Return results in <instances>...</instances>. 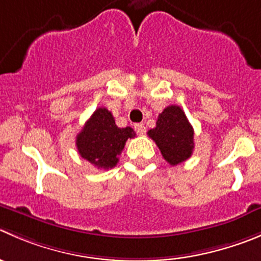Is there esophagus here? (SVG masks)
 Returning <instances> with one entry per match:
<instances>
[{
    "label": "esophagus",
    "mask_w": 261,
    "mask_h": 261,
    "mask_svg": "<svg viewBox=\"0 0 261 261\" xmlns=\"http://www.w3.org/2000/svg\"><path fill=\"white\" fill-rule=\"evenodd\" d=\"M135 128H136V130H137L138 135H145L146 128H145V125H143L142 123H137V124H135Z\"/></svg>",
    "instance_id": "esophagus-1"
}]
</instances>
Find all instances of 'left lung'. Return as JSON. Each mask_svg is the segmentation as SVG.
I'll list each match as a JSON object with an SVG mask.
<instances>
[{
    "mask_svg": "<svg viewBox=\"0 0 261 261\" xmlns=\"http://www.w3.org/2000/svg\"><path fill=\"white\" fill-rule=\"evenodd\" d=\"M155 141L161 155L170 165H178L192 155L193 128L185 111L177 105H170L159 114L155 128L147 132Z\"/></svg>",
    "mask_w": 261,
    "mask_h": 261,
    "instance_id": "obj_1",
    "label": "left lung"
}]
</instances>
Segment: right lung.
<instances>
[{
    "label": "right lung",
    "instance_id": "add662e5",
    "mask_svg": "<svg viewBox=\"0 0 261 261\" xmlns=\"http://www.w3.org/2000/svg\"><path fill=\"white\" fill-rule=\"evenodd\" d=\"M135 136L130 126L119 128L108 109L98 108L76 136L75 145L84 160L98 169L108 170L118 164V156L123 151L126 140Z\"/></svg>",
    "mask_w": 261,
    "mask_h": 261
}]
</instances>
